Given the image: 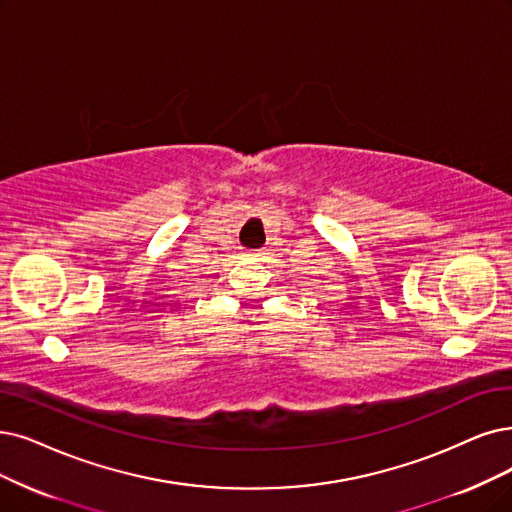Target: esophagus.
<instances>
[{
  "instance_id": "1",
  "label": "esophagus",
  "mask_w": 512,
  "mask_h": 512,
  "mask_svg": "<svg viewBox=\"0 0 512 512\" xmlns=\"http://www.w3.org/2000/svg\"><path fill=\"white\" fill-rule=\"evenodd\" d=\"M248 256L254 258V260H260L264 256V252L262 250H252V252H248Z\"/></svg>"
}]
</instances>
